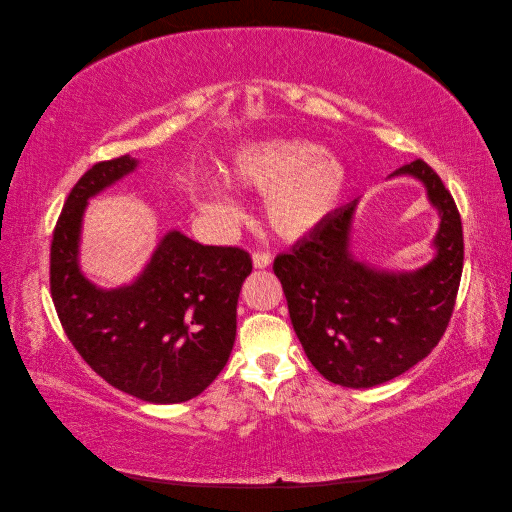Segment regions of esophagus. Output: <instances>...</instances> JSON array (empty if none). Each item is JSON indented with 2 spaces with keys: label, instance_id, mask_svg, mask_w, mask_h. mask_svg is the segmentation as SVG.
I'll return each mask as SVG.
<instances>
[{
  "label": "esophagus",
  "instance_id": "esophagus-1",
  "mask_svg": "<svg viewBox=\"0 0 512 512\" xmlns=\"http://www.w3.org/2000/svg\"><path fill=\"white\" fill-rule=\"evenodd\" d=\"M271 260H273V256L269 252H254V256H252V262L256 269H267L271 265Z\"/></svg>",
  "mask_w": 512,
  "mask_h": 512
}]
</instances>
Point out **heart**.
<instances>
[{"instance_id":"obj_1","label":"heart","mask_w":512,"mask_h":512,"mask_svg":"<svg viewBox=\"0 0 512 512\" xmlns=\"http://www.w3.org/2000/svg\"><path fill=\"white\" fill-rule=\"evenodd\" d=\"M230 177L239 185L269 192L267 215L282 237L297 239L329 218L346 188V170L318 145L269 141L245 147L232 160ZM203 209L222 224L239 220V207L222 190H211Z\"/></svg>"}]
</instances>
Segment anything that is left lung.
I'll return each mask as SVG.
<instances>
[{"mask_svg": "<svg viewBox=\"0 0 512 512\" xmlns=\"http://www.w3.org/2000/svg\"><path fill=\"white\" fill-rule=\"evenodd\" d=\"M395 175L421 181L440 213L436 256L416 271H380L350 250L356 200L273 262L294 333L307 359L333 384L369 389L404 374L438 346L453 316L463 271L455 200L423 160Z\"/></svg>", "mask_w": 512, "mask_h": 512, "instance_id": "8db88e82", "label": "left lung"}]
</instances>
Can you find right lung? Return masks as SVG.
<instances>
[{
  "label": "right lung",
  "instance_id": "right-lung-1",
  "mask_svg": "<svg viewBox=\"0 0 512 512\" xmlns=\"http://www.w3.org/2000/svg\"><path fill=\"white\" fill-rule=\"evenodd\" d=\"M136 164L130 156L98 162L76 181L51 241V297L72 346L100 378L149 404H179L224 369L252 258L241 247L200 245L170 230L132 284H91L79 265L87 200Z\"/></svg>",
  "mask_w": 512,
  "mask_h": 512
}]
</instances>
